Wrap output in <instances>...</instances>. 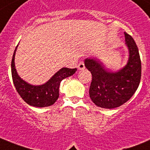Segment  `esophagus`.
Masks as SVG:
<instances>
[{
	"label": "esophagus",
	"instance_id": "obj_1",
	"mask_svg": "<svg viewBox=\"0 0 150 150\" xmlns=\"http://www.w3.org/2000/svg\"><path fill=\"white\" fill-rule=\"evenodd\" d=\"M85 63H84V62L81 61V62L79 63V65H78V68H79V70H83L85 69Z\"/></svg>",
	"mask_w": 150,
	"mask_h": 150
}]
</instances>
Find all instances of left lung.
Segmentation results:
<instances>
[{
	"mask_svg": "<svg viewBox=\"0 0 150 150\" xmlns=\"http://www.w3.org/2000/svg\"><path fill=\"white\" fill-rule=\"evenodd\" d=\"M129 50L127 65L116 72L107 71L96 59L87 58L85 65L92 74L90 97L96 105L102 108H118L132 96L140 83L142 62L133 38L125 32Z\"/></svg>",
	"mask_w": 150,
	"mask_h": 150,
	"instance_id": "obj_1",
	"label": "left lung"
}]
</instances>
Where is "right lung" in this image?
Listing matches in <instances>:
<instances>
[{"mask_svg":"<svg viewBox=\"0 0 150 150\" xmlns=\"http://www.w3.org/2000/svg\"><path fill=\"white\" fill-rule=\"evenodd\" d=\"M17 47L12 57V76L13 83L21 97L28 105L38 108H44L54 105L59 98L60 82L65 78L71 76L76 71V68H62L46 82L41 85H32L23 80L17 73L15 65V56Z\"/></svg>","mask_w":150,"mask_h":150,"instance_id":"add662e5","label":"right lung"}]
</instances>
